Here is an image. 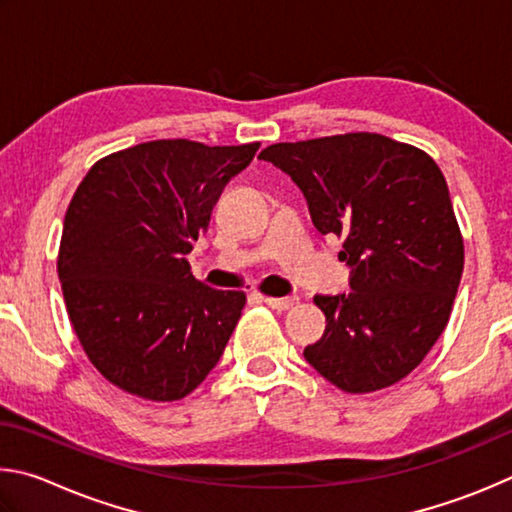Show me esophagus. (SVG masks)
<instances>
[{
    "instance_id": "1",
    "label": "esophagus",
    "mask_w": 512,
    "mask_h": 512,
    "mask_svg": "<svg viewBox=\"0 0 512 512\" xmlns=\"http://www.w3.org/2000/svg\"><path fill=\"white\" fill-rule=\"evenodd\" d=\"M263 301L274 310H290L297 299L294 297H263Z\"/></svg>"
}]
</instances>
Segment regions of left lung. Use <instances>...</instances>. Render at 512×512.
Instances as JSON below:
<instances>
[{"mask_svg": "<svg viewBox=\"0 0 512 512\" xmlns=\"http://www.w3.org/2000/svg\"><path fill=\"white\" fill-rule=\"evenodd\" d=\"M315 227L344 240L348 294H317L326 315L306 360L346 393H371L416 369L450 321L463 236L447 182L425 150L375 132L272 143Z\"/></svg>", "mask_w": 512, "mask_h": 512, "instance_id": "8db88e82", "label": "left lung"}]
</instances>
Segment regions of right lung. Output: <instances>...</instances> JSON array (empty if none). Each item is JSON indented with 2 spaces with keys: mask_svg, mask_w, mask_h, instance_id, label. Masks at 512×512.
I'll return each mask as SVG.
<instances>
[{
  "mask_svg": "<svg viewBox=\"0 0 512 512\" xmlns=\"http://www.w3.org/2000/svg\"><path fill=\"white\" fill-rule=\"evenodd\" d=\"M261 143L157 139L87 170L67 206L58 276L89 362L143 400H182L218 364L247 297L193 279L186 254Z\"/></svg>",
  "mask_w": 512,
  "mask_h": 512,
  "instance_id": "right-lung-1",
  "label": "right lung"
}]
</instances>
